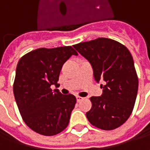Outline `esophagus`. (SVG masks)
I'll use <instances>...</instances> for the list:
<instances>
[{"label": "esophagus", "instance_id": "1", "mask_svg": "<svg viewBox=\"0 0 150 150\" xmlns=\"http://www.w3.org/2000/svg\"><path fill=\"white\" fill-rule=\"evenodd\" d=\"M83 99V98L81 97V96H76V100H77V102H79V101H81Z\"/></svg>", "mask_w": 150, "mask_h": 150}]
</instances>
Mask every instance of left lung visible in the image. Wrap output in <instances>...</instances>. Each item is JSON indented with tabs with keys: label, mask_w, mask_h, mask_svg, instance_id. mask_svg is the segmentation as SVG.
Wrapping results in <instances>:
<instances>
[{
	"label": "left lung",
	"mask_w": 150,
	"mask_h": 150,
	"mask_svg": "<svg viewBox=\"0 0 150 150\" xmlns=\"http://www.w3.org/2000/svg\"><path fill=\"white\" fill-rule=\"evenodd\" d=\"M93 69L96 81L104 80L101 96H91V110L86 113L92 125L112 130L131 115L138 90V78L132 54L115 40L99 38L74 45Z\"/></svg>",
	"instance_id": "obj_1"
}]
</instances>
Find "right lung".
I'll use <instances>...</instances> for the list:
<instances>
[{"label":"right lung","mask_w":150,"mask_h":150,"mask_svg":"<svg viewBox=\"0 0 150 150\" xmlns=\"http://www.w3.org/2000/svg\"><path fill=\"white\" fill-rule=\"evenodd\" d=\"M71 55V46L39 48L22 56L17 66L13 94L24 122L34 132L54 136L67 127L76 98L62 95L58 86L62 65Z\"/></svg>","instance_id":"right-lung-1"}]
</instances>
